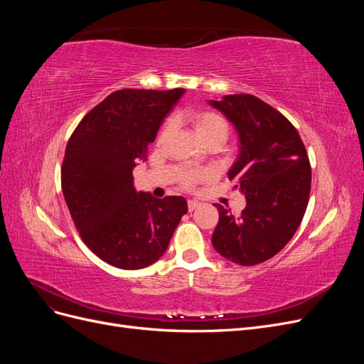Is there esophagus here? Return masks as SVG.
<instances>
[{"label": "esophagus", "instance_id": "obj_1", "mask_svg": "<svg viewBox=\"0 0 364 364\" xmlns=\"http://www.w3.org/2000/svg\"><path fill=\"white\" fill-rule=\"evenodd\" d=\"M199 206H200L199 200H188V209H190V211H194V209H197Z\"/></svg>", "mask_w": 364, "mask_h": 364}]
</instances>
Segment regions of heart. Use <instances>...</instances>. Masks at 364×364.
I'll use <instances>...</instances> for the list:
<instances>
[{
	"label": "heart",
	"mask_w": 364,
	"mask_h": 364,
	"mask_svg": "<svg viewBox=\"0 0 364 364\" xmlns=\"http://www.w3.org/2000/svg\"><path fill=\"white\" fill-rule=\"evenodd\" d=\"M190 123L196 138L199 139L203 146L217 144L222 146L229 135V124L228 119L218 112L213 111H197L190 115ZM170 130V123L164 124L159 132V138L167 136ZM208 178L206 173H196L186 171L182 176L183 186H194L197 182L205 181Z\"/></svg>",
	"instance_id": "1"
}]
</instances>
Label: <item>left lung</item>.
I'll use <instances>...</instances> for the list:
<instances>
[{"instance_id": "8db88e82", "label": "left lung", "mask_w": 364, "mask_h": 364, "mask_svg": "<svg viewBox=\"0 0 364 364\" xmlns=\"http://www.w3.org/2000/svg\"><path fill=\"white\" fill-rule=\"evenodd\" d=\"M238 135V156L228 171L246 197L240 217L217 205L213 246L240 266L267 261L299 228L311 188L304 142L290 121L255 95L234 94L209 100Z\"/></svg>"}]
</instances>
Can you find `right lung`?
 I'll return each mask as SVG.
<instances>
[{
    "mask_svg": "<svg viewBox=\"0 0 364 364\" xmlns=\"http://www.w3.org/2000/svg\"><path fill=\"white\" fill-rule=\"evenodd\" d=\"M185 94L119 90L87 112L73 132L62 164V191L85 245L124 270L144 269L168 247L188 213L182 196L136 191L134 168L173 106Z\"/></svg>",
    "mask_w": 364,
    "mask_h": 364,
    "instance_id": "obj_1",
    "label": "right lung"
}]
</instances>
